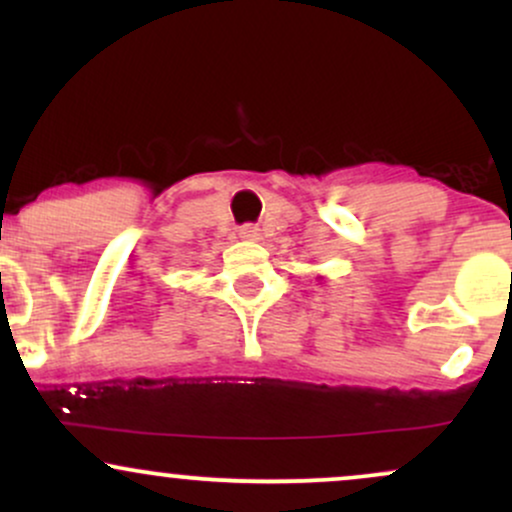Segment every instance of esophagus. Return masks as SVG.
I'll return each instance as SVG.
<instances>
[{"label":"esophagus","mask_w":512,"mask_h":512,"mask_svg":"<svg viewBox=\"0 0 512 512\" xmlns=\"http://www.w3.org/2000/svg\"><path fill=\"white\" fill-rule=\"evenodd\" d=\"M240 238L257 240V238H260V228H257L255 223H245V226H240Z\"/></svg>","instance_id":"obj_1"}]
</instances>
